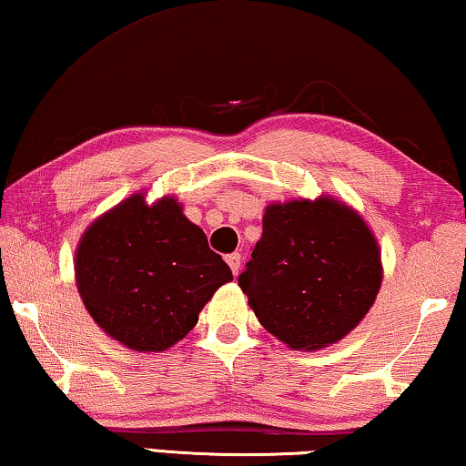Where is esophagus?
Instances as JSON below:
<instances>
[{
  "label": "esophagus",
  "mask_w": 466,
  "mask_h": 466,
  "mask_svg": "<svg viewBox=\"0 0 466 466\" xmlns=\"http://www.w3.org/2000/svg\"><path fill=\"white\" fill-rule=\"evenodd\" d=\"M226 261H228V266H230L232 274H234V276H238V272H240V255H238V253L228 255V257H226Z\"/></svg>",
  "instance_id": "1"
}]
</instances>
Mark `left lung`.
Listing matches in <instances>:
<instances>
[{
    "mask_svg": "<svg viewBox=\"0 0 466 466\" xmlns=\"http://www.w3.org/2000/svg\"><path fill=\"white\" fill-rule=\"evenodd\" d=\"M383 282V261L362 215L330 194L269 203L263 234L238 276L269 335L316 351L364 320Z\"/></svg>",
    "mask_w": 466,
    "mask_h": 466,
    "instance_id": "1",
    "label": "left lung"
}]
</instances>
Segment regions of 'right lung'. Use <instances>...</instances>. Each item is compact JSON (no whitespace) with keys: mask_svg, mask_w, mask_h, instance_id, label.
<instances>
[{"mask_svg":"<svg viewBox=\"0 0 466 466\" xmlns=\"http://www.w3.org/2000/svg\"><path fill=\"white\" fill-rule=\"evenodd\" d=\"M232 280L228 263L176 197L134 192L96 218L75 248V282L87 314L127 350L161 353L197 326Z\"/></svg>","mask_w":466,"mask_h":466,"instance_id":"obj_1","label":"right lung"}]
</instances>
